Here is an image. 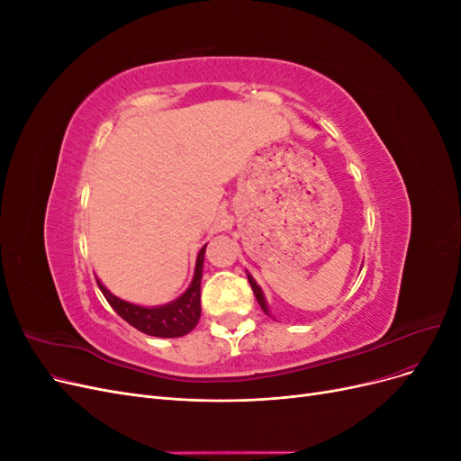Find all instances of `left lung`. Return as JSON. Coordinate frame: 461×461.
I'll return each mask as SVG.
<instances>
[{"label": "left lung", "instance_id": "8db88e82", "mask_svg": "<svg viewBox=\"0 0 461 461\" xmlns=\"http://www.w3.org/2000/svg\"><path fill=\"white\" fill-rule=\"evenodd\" d=\"M248 281H249V286H252V290H254V294H256V300H258V303L261 305V310L269 315V310H267V303H265V298H263V292H261V288L258 286V283L254 281L252 276L248 275Z\"/></svg>", "mask_w": 461, "mask_h": 461}]
</instances>
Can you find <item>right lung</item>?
Segmentation results:
<instances>
[{
	"label": "right lung",
	"instance_id": "obj_1",
	"mask_svg": "<svg viewBox=\"0 0 461 461\" xmlns=\"http://www.w3.org/2000/svg\"><path fill=\"white\" fill-rule=\"evenodd\" d=\"M203 254H205V246L198 254L196 271H194V278L188 290L178 300L161 305V308H140V305L122 302L117 296L111 294L104 285L100 283L97 285H100L102 294L105 296L111 308H113L134 329L149 334V337H159V339L185 337V334H188L194 327L198 325L200 315H202L200 283H202Z\"/></svg>",
	"mask_w": 461,
	"mask_h": 461
}]
</instances>
